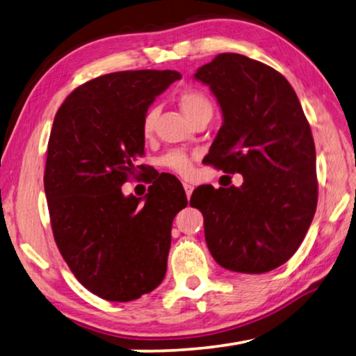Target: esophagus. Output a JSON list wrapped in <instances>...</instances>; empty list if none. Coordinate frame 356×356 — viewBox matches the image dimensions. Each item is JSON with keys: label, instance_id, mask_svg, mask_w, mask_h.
I'll return each mask as SVG.
<instances>
[{"label": "esophagus", "instance_id": "1", "mask_svg": "<svg viewBox=\"0 0 356 356\" xmlns=\"http://www.w3.org/2000/svg\"><path fill=\"white\" fill-rule=\"evenodd\" d=\"M193 188H195V186H193L191 184H188V182H184V190H185V195H186V197H190V196H191Z\"/></svg>", "mask_w": 356, "mask_h": 356}]
</instances>
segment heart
Segmentation results:
<instances>
[{
    "mask_svg": "<svg viewBox=\"0 0 356 356\" xmlns=\"http://www.w3.org/2000/svg\"><path fill=\"white\" fill-rule=\"evenodd\" d=\"M177 102L180 108H182V111L185 113V116L188 118L191 122L197 118H201L202 114H212L213 111L212 100L207 97L206 92H202L201 89L197 88H186L184 91H180L177 95ZM156 114H159V110H156L155 106L147 108L146 113H144L141 120V131L144 136L152 135ZM159 163L166 168V170L180 174V176H188L193 170L191 159L179 149L168 150V152L161 156Z\"/></svg>",
    "mask_w": 356,
    "mask_h": 356,
    "instance_id": "1",
    "label": "heart"
}]
</instances>
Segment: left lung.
Listing matches in <instances>:
<instances>
[{
  "label": "left lung",
  "mask_w": 356,
  "mask_h": 356,
  "mask_svg": "<svg viewBox=\"0 0 356 356\" xmlns=\"http://www.w3.org/2000/svg\"><path fill=\"white\" fill-rule=\"evenodd\" d=\"M212 89L222 125L207 165L240 172L242 186L202 185L190 206L204 216L209 251L221 267L265 273L291 259L317 207L316 147L303 108L284 76L237 53L195 74Z\"/></svg>",
  "instance_id": "1"
}]
</instances>
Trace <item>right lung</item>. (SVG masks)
<instances>
[{"instance_id":"right-lung-1","label":"right lung","mask_w":356,"mask_h":356,"mask_svg":"<svg viewBox=\"0 0 356 356\" xmlns=\"http://www.w3.org/2000/svg\"><path fill=\"white\" fill-rule=\"evenodd\" d=\"M180 80L174 70H124L70 92L53 122L44 174L58 250L97 297L131 301L165 278L174 216L185 191L154 182L141 197L122 195L144 155L141 120L155 97Z\"/></svg>"}]
</instances>
